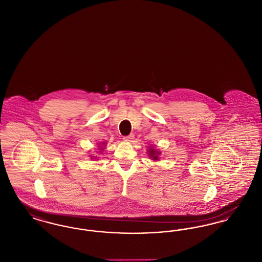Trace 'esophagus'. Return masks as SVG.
<instances>
[{
	"label": "esophagus",
	"mask_w": 262,
	"mask_h": 262,
	"mask_svg": "<svg viewBox=\"0 0 262 262\" xmlns=\"http://www.w3.org/2000/svg\"><path fill=\"white\" fill-rule=\"evenodd\" d=\"M134 138H135L134 135H129V136H127V137H124V140L126 141V142H132V141L134 140Z\"/></svg>",
	"instance_id": "1"
}]
</instances>
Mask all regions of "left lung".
<instances>
[{
	"label": "left lung",
	"instance_id": "left-lung-1",
	"mask_svg": "<svg viewBox=\"0 0 262 262\" xmlns=\"http://www.w3.org/2000/svg\"><path fill=\"white\" fill-rule=\"evenodd\" d=\"M148 155H149L150 158L154 161H157L159 159V155H160V152L157 151V150L154 149V148H149L148 149Z\"/></svg>",
	"mask_w": 262,
	"mask_h": 262
}]
</instances>
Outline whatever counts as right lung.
Instances as JSON below:
<instances>
[{"instance_id":"obj_1","label":"right lung","mask_w":262,"mask_h":262,"mask_svg":"<svg viewBox=\"0 0 262 262\" xmlns=\"http://www.w3.org/2000/svg\"><path fill=\"white\" fill-rule=\"evenodd\" d=\"M102 144H106V142H103V143H102ZM103 149H105V148H103V146H100V151H101V152H102V151H103ZM91 157H94V156H91Z\"/></svg>"}]
</instances>
